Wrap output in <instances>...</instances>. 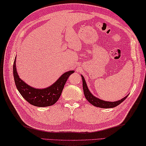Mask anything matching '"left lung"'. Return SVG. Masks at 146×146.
Listing matches in <instances>:
<instances>
[{
    "label": "left lung",
    "mask_w": 146,
    "mask_h": 146,
    "mask_svg": "<svg viewBox=\"0 0 146 146\" xmlns=\"http://www.w3.org/2000/svg\"><path fill=\"white\" fill-rule=\"evenodd\" d=\"M82 81H83V92H84L85 97L86 98L90 103L94 106L100 107V108H113L117 106L119 104H120L122 102H123V100H125V98L128 97V95H127L126 97H123L122 99H121L120 100H118L116 102H107L100 100V99L98 98L97 97H95V96L92 94V93L90 92L89 89L86 85V83L85 82V80L82 75Z\"/></svg>",
    "instance_id": "obj_1"
}]
</instances>
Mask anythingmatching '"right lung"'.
<instances>
[{"label": "right lung", "mask_w": 146, "mask_h": 146, "mask_svg": "<svg viewBox=\"0 0 146 146\" xmlns=\"http://www.w3.org/2000/svg\"><path fill=\"white\" fill-rule=\"evenodd\" d=\"M15 61L16 57L15 58L13 64V74L15 86L23 97L30 104L36 107H44L54 105L60 97L69 76L75 72L72 70L64 73L56 82L47 88H35L26 84L19 78L17 72Z\"/></svg>", "instance_id": "right-lung-1"}]
</instances>
